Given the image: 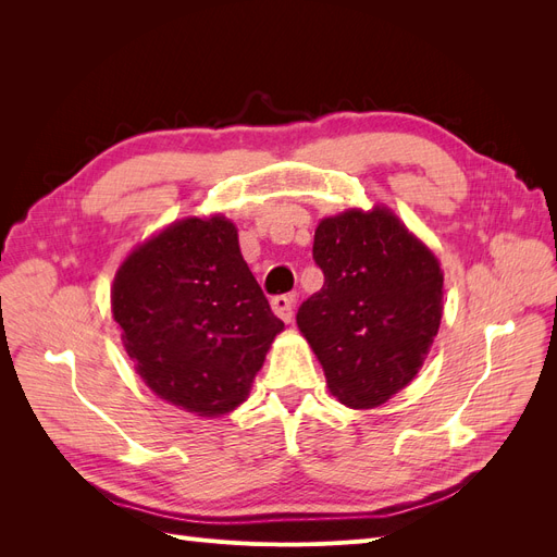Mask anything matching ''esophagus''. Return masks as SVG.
Returning a JSON list of instances; mask_svg holds the SVG:
<instances>
[{"instance_id":"esophagus-1","label":"esophagus","mask_w":557,"mask_h":557,"mask_svg":"<svg viewBox=\"0 0 557 557\" xmlns=\"http://www.w3.org/2000/svg\"><path fill=\"white\" fill-rule=\"evenodd\" d=\"M295 309V297L293 295H276L272 299V311L283 320V323H290Z\"/></svg>"}]
</instances>
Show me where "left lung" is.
<instances>
[{"mask_svg": "<svg viewBox=\"0 0 557 557\" xmlns=\"http://www.w3.org/2000/svg\"><path fill=\"white\" fill-rule=\"evenodd\" d=\"M313 260L325 283L301 301L297 327L336 399L379 407L418 374L440 330V262L379 207L320 221Z\"/></svg>", "mask_w": 557, "mask_h": 557, "instance_id": "obj_1", "label": "left lung"}]
</instances>
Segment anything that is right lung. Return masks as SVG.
<instances>
[{
    "instance_id": "obj_1",
    "label": "right lung",
    "mask_w": 557,
    "mask_h": 557,
    "mask_svg": "<svg viewBox=\"0 0 557 557\" xmlns=\"http://www.w3.org/2000/svg\"><path fill=\"white\" fill-rule=\"evenodd\" d=\"M111 307L146 385L197 416L239 407L283 330L223 215L141 244L117 269Z\"/></svg>"
}]
</instances>
